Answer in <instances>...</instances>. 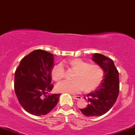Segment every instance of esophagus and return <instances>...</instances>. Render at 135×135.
<instances>
[{
	"label": "esophagus",
	"instance_id": "1",
	"mask_svg": "<svg viewBox=\"0 0 135 135\" xmlns=\"http://www.w3.org/2000/svg\"><path fill=\"white\" fill-rule=\"evenodd\" d=\"M73 98H75V99H76V100H80L82 98V97H81L80 96H76V95H73Z\"/></svg>",
	"mask_w": 135,
	"mask_h": 135
}]
</instances>
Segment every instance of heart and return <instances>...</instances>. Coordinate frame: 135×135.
I'll use <instances>...</instances> for the list:
<instances>
[{"instance_id": "1", "label": "heart", "mask_w": 135, "mask_h": 135, "mask_svg": "<svg viewBox=\"0 0 135 135\" xmlns=\"http://www.w3.org/2000/svg\"><path fill=\"white\" fill-rule=\"evenodd\" d=\"M69 67L76 71L73 76V82H60L56 85V90L60 93H76L83 90L85 93L93 91L99 86L104 77V71L98 64H90L88 62L80 59H74L68 62ZM53 80L59 82L64 77L63 66L58 64L51 70Z\"/></svg>"}]
</instances>
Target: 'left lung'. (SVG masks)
<instances>
[{
	"label": "left lung",
	"mask_w": 135,
	"mask_h": 135,
	"mask_svg": "<svg viewBox=\"0 0 135 135\" xmlns=\"http://www.w3.org/2000/svg\"><path fill=\"white\" fill-rule=\"evenodd\" d=\"M92 60L104 71V77L99 86L84 97L86 108L80 109L86 117H98L106 113L113 107L119 93V74L112 59L95 53Z\"/></svg>",
	"instance_id": "1"
}]
</instances>
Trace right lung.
I'll list each match as a JSON object with an SVG mask.
<instances>
[{
	"mask_svg": "<svg viewBox=\"0 0 135 135\" xmlns=\"http://www.w3.org/2000/svg\"><path fill=\"white\" fill-rule=\"evenodd\" d=\"M53 67V55L37 50L24 56L16 69L15 92L22 107L29 113L45 115L57 104L60 94L49 95L53 88L51 84Z\"/></svg>",
	"mask_w": 135,
	"mask_h": 135,
	"instance_id": "right-lung-1",
	"label": "right lung"
}]
</instances>
